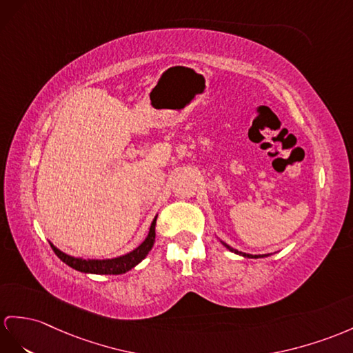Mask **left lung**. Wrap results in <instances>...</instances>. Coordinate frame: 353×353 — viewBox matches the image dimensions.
<instances>
[{
  "instance_id": "1",
  "label": "left lung",
  "mask_w": 353,
  "mask_h": 353,
  "mask_svg": "<svg viewBox=\"0 0 353 353\" xmlns=\"http://www.w3.org/2000/svg\"><path fill=\"white\" fill-rule=\"evenodd\" d=\"M223 245H225L229 252H232V253H235V254H239V256H243V257H250V259H257V257H265V256H268V254H248V253H244V252H238V250H235L234 247H230V245H228L226 243H223V241H220Z\"/></svg>"
}]
</instances>
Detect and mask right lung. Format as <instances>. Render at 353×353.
I'll return each instance as SVG.
<instances>
[{"instance_id":"right-lung-1","label":"right lung","mask_w":353,"mask_h":353,"mask_svg":"<svg viewBox=\"0 0 353 353\" xmlns=\"http://www.w3.org/2000/svg\"><path fill=\"white\" fill-rule=\"evenodd\" d=\"M156 221L157 216L154 217L151 223L147 238H145L143 243L137 245L134 250L128 252L123 256L110 257V259H83V257H74L61 252L52 243L49 244L59 259L76 271H81L85 274H101V276L103 274H124L134 268L137 263H141L150 253L154 241H156Z\"/></svg>"}]
</instances>
